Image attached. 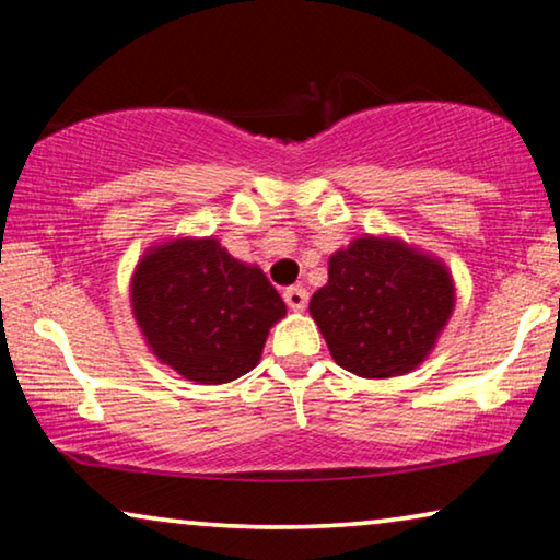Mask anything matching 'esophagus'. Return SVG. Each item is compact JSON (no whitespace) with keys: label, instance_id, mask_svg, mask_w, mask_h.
Instances as JSON below:
<instances>
[{"label":"esophagus","instance_id":"obj_1","mask_svg":"<svg viewBox=\"0 0 560 560\" xmlns=\"http://www.w3.org/2000/svg\"><path fill=\"white\" fill-rule=\"evenodd\" d=\"M282 298H285L288 308L301 313L305 311V305H308V290H305L303 285H295V288H288L285 293H282Z\"/></svg>","mask_w":560,"mask_h":560}]
</instances>
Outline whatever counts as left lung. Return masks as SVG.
Returning <instances> with one entry per match:
<instances>
[{
  "label": "left lung",
  "instance_id": "left-lung-1",
  "mask_svg": "<svg viewBox=\"0 0 560 560\" xmlns=\"http://www.w3.org/2000/svg\"><path fill=\"white\" fill-rule=\"evenodd\" d=\"M454 305L446 262L397 236L364 234L328 257V282L308 311L336 364L387 380L425 362Z\"/></svg>",
  "mask_w": 560,
  "mask_h": 560
}]
</instances>
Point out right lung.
Here are the masks:
<instances>
[{
	"instance_id": "obj_1",
	"label": "right lung",
	"mask_w": 560,
	"mask_h": 560,
	"mask_svg": "<svg viewBox=\"0 0 560 560\" xmlns=\"http://www.w3.org/2000/svg\"><path fill=\"white\" fill-rule=\"evenodd\" d=\"M129 303L158 362L196 385H224L255 370L267 334L288 313L265 272L213 236H175L144 249Z\"/></svg>"
}]
</instances>
